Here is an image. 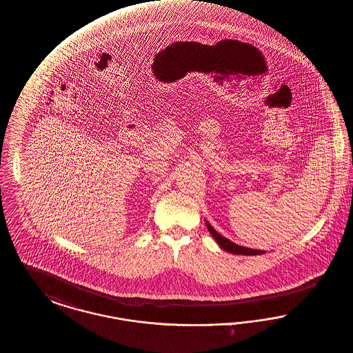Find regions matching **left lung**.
<instances>
[{"mask_svg":"<svg viewBox=\"0 0 353 353\" xmlns=\"http://www.w3.org/2000/svg\"><path fill=\"white\" fill-rule=\"evenodd\" d=\"M205 225H207L208 230L210 232V234L214 237V240L217 241V244L227 250L229 253H233V254H247V256H254V254H263L265 253L264 250H257V249L247 248V247H241V245H237L234 243H232L230 240H228L227 237L221 236L219 232H216L214 228L208 223L205 220Z\"/></svg>","mask_w":353,"mask_h":353,"instance_id":"left-lung-1","label":"left lung"}]
</instances>
